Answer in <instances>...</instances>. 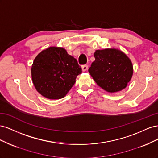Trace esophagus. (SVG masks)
<instances>
[{"label": "esophagus", "instance_id": "34e87169", "mask_svg": "<svg viewBox=\"0 0 158 158\" xmlns=\"http://www.w3.org/2000/svg\"><path fill=\"white\" fill-rule=\"evenodd\" d=\"M88 66L87 64H84L82 66V71H84V72L88 70Z\"/></svg>", "mask_w": 158, "mask_h": 158}]
</instances>
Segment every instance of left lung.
<instances>
[{
	"instance_id": "1",
	"label": "left lung",
	"mask_w": 158,
	"mask_h": 158,
	"mask_svg": "<svg viewBox=\"0 0 158 158\" xmlns=\"http://www.w3.org/2000/svg\"><path fill=\"white\" fill-rule=\"evenodd\" d=\"M95 60L88 69L99 87L108 92H116L125 88L133 73L128 57L116 49L97 50Z\"/></svg>"
}]
</instances>
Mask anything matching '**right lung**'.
Listing matches in <instances>:
<instances>
[{
    "label": "right lung",
    "instance_id": "right-lung-1",
    "mask_svg": "<svg viewBox=\"0 0 158 158\" xmlns=\"http://www.w3.org/2000/svg\"><path fill=\"white\" fill-rule=\"evenodd\" d=\"M82 73L78 61L60 47H51L35 57L31 66L35 88L50 99L64 98Z\"/></svg>",
    "mask_w": 158,
    "mask_h": 158
}]
</instances>
